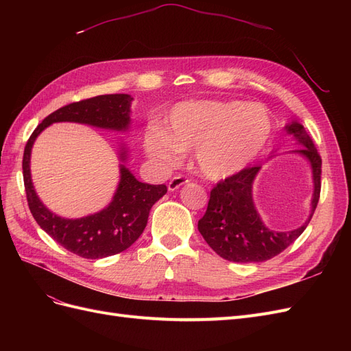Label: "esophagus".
I'll return each mask as SVG.
<instances>
[{"label": "esophagus", "instance_id": "esophagus-1", "mask_svg": "<svg viewBox=\"0 0 351 351\" xmlns=\"http://www.w3.org/2000/svg\"><path fill=\"white\" fill-rule=\"evenodd\" d=\"M186 183H189V178H186V177H183V176L173 177L171 180H169V183H168V190H169V192H174V190L180 189V187H182V186L186 184Z\"/></svg>", "mask_w": 351, "mask_h": 351}]
</instances>
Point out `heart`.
<instances>
[{
	"label": "heart",
	"mask_w": 351,
	"mask_h": 351,
	"mask_svg": "<svg viewBox=\"0 0 351 351\" xmlns=\"http://www.w3.org/2000/svg\"><path fill=\"white\" fill-rule=\"evenodd\" d=\"M272 119L259 104L241 101H186L168 117L167 132L151 127L146 152L164 167H176L183 152L196 151L199 173L222 180L247 168L268 146Z\"/></svg>",
	"instance_id": "b5f03b06"
}]
</instances>
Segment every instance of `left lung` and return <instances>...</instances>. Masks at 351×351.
Segmentation results:
<instances>
[{
	"label": "left lung",
	"mask_w": 351,
	"mask_h": 351,
	"mask_svg": "<svg viewBox=\"0 0 351 351\" xmlns=\"http://www.w3.org/2000/svg\"><path fill=\"white\" fill-rule=\"evenodd\" d=\"M285 132L294 137L303 155L311 162L313 177V195L311 215L304 224L291 231H275L265 226L253 202V182L261 165L247 167L243 171L227 177L210 190L208 209L197 222L205 241L221 258L240 263H258L277 256L306 230L321 195L322 159L317 154L312 137L304 127L291 121Z\"/></svg>",
	"instance_id": "1"
}]
</instances>
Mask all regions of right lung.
Masks as SVG:
<instances>
[{
  "instance_id": "obj_1",
  "label": "right lung",
  "mask_w": 351,
  "mask_h": 351,
  "mask_svg": "<svg viewBox=\"0 0 351 351\" xmlns=\"http://www.w3.org/2000/svg\"><path fill=\"white\" fill-rule=\"evenodd\" d=\"M125 93L99 95L66 105L44 119L32 133L23 154V180L27 205L39 227L62 247L84 259H101L129 249L141 237L149 210L167 193L165 184H147L137 180L129 168L120 165V183L111 204L83 218H61L51 212L38 197L30 177V152L36 137L52 123L71 121L99 129L125 132L130 124V104ZM120 159L125 161L127 151L121 147Z\"/></svg>"
}]
</instances>
